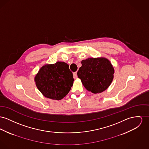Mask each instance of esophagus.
<instances>
[{"mask_svg":"<svg viewBox=\"0 0 149 149\" xmlns=\"http://www.w3.org/2000/svg\"><path fill=\"white\" fill-rule=\"evenodd\" d=\"M73 77L74 79H77V72H73Z\"/></svg>","mask_w":149,"mask_h":149,"instance_id":"esophagus-1","label":"esophagus"}]
</instances>
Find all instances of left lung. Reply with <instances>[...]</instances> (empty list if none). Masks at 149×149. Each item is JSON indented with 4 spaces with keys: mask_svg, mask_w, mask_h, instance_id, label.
I'll return each instance as SVG.
<instances>
[{
    "mask_svg": "<svg viewBox=\"0 0 149 149\" xmlns=\"http://www.w3.org/2000/svg\"><path fill=\"white\" fill-rule=\"evenodd\" d=\"M81 64L77 76L86 89L97 94L109 87L113 79L115 70L107 58H90L82 60Z\"/></svg>",
    "mask_w": 149,
    "mask_h": 149,
    "instance_id": "8db88e82",
    "label": "left lung"
}]
</instances>
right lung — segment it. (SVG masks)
Segmentation results:
<instances>
[{"mask_svg":"<svg viewBox=\"0 0 149 149\" xmlns=\"http://www.w3.org/2000/svg\"><path fill=\"white\" fill-rule=\"evenodd\" d=\"M34 81L43 96L59 100L68 94L74 79L69 65L63 61H57L42 66L36 75Z\"/></svg>","mask_w":149,"mask_h":149,"instance_id":"right-lung-1","label":"right lung"}]
</instances>
